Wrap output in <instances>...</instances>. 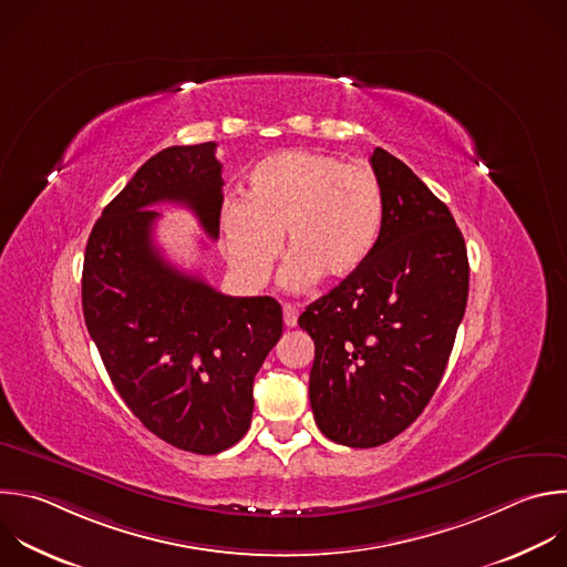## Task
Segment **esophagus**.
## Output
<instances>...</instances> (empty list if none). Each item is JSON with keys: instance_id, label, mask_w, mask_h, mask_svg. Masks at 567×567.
Wrapping results in <instances>:
<instances>
[{"instance_id": "34e87169", "label": "esophagus", "mask_w": 567, "mask_h": 567, "mask_svg": "<svg viewBox=\"0 0 567 567\" xmlns=\"http://www.w3.org/2000/svg\"><path fill=\"white\" fill-rule=\"evenodd\" d=\"M282 313H285V324L287 327H296L298 324V309H296V305H285Z\"/></svg>"}]
</instances>
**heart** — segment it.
<instances>
[{
    "label": "heart",
    "instance_id": "b5f03b06",
    "mask_svg": "<svg viewBox=\"0 0 567 567\" xmlns=\"http://www.w3.org/2000/svg\"><path fill=\"white\" fill-rule=\"evenodd\" d=\"M383 218V186L369 166L280 151L249 171L245 203L227 200L220 227L234 267L251 280L271 271L285 234L287 282L307 287L353 276L379 245Z\"/></svg>",
    "mask_w": 567,
    "mask_h": 567
}]
</instances>
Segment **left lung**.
Listing matches in <instances>:
<instances>
[{"instance_id": "left-lung-1", "label": "left lung", "mask_w": 567, "mask_h": 567, "mask_svg": "<svg viewBox=\"0 0 567 567\" xmlns=\"http://www.w3.org/2000/svg\"><path fill=\"white\" fill-rule=\"evenodd\" d=\"M383 231L369 260L298 318L316 344L309 401L320 432L379 447L434 396L467 305L470 262L450 209L399 157L375 146Z\"/></svg>"}]
</instances>
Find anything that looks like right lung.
Wrapping results in <instances>:
<instances>
[{
	"label": "right lung",
	"instance_id": "add662e5",
	"mask_svg": "<svg viewBox=\"0 0 567 567\" xmlns=\"http://www.w3.org/2000/svg\"><path fill=\"white\" fill-rule=\"evenodd\" d=\"M223 184L216 142L155 153L104 207L82 271L86 329L117 394L148 432L194 454L247 434L254 379L282 336L278 300L225 296L153 243L159 203L192 209L216 240Z\"/></svg>",
	"mask_w": 567,
	"mask_h": 567
}]
</instances>
